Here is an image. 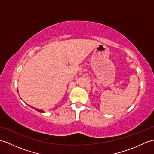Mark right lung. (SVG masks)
Wrapping results in <instances>:
<instances>
[{
  "mask_svg": "<svg viewBox=\"0 0 154 154\" xmlns=\"http://www.w3.org/2000/svg\"><path fill=\"white\" fill-rule=\"evenodd\" d=\"M31 107H32V106H31ZM34 109L35 110H37V111H38V112H42V113H44V112H45L43 110H40V109H35V108H34Z\"/></svg>",
  "mask_w": 154,
  "mask_h": 154,
  "instance_id": "right-lung-1",
  "label": "right lung"
}]
</instances>
